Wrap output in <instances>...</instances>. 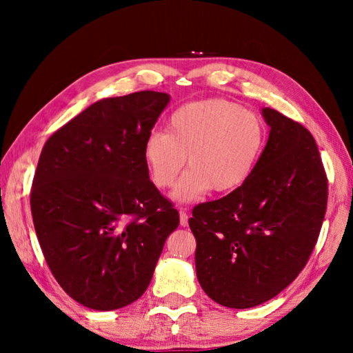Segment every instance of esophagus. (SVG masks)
Listing matches in <instances>:
<instances>
[{
    "instance_id": "1",
    "label": "esophagus",
    "mask_w": 353,
    "mask_h": 353,
    "mask_svg": "<svg viewBox=\"0 0 353 353\" xmlns=\"http://www.w3.org/2000/svg\"><path fill=\"white\" fill-rule=\"evenodd\" d=\"M179 216H181V225L187 227L188 225V214L183 210V208H179Z\"/></svg>"
}]
</instances>
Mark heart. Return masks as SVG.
<instances>
[{
    "mask_svg": "<svg viewBox=\"0 0 353 353\" xmlns=\"http://www.w3.org/2000/svg\"><path fill=\"white\" fill-rule=\"evenodd\" d=\"M265 124L256 113L225 99L188 103L166 124V134L149 135L143 145L149 179L157 188H170L185 172L172 198L194 201L213 190L235 191L252 176L265 148Z\"/></svg>",
    "mask_w": 353,
    "mask_h": 353,
    "instance_id": "1",
    "label": "heart"
}]
</instances>
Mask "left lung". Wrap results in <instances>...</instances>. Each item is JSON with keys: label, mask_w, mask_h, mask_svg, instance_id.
Returning a JSON list of instances; mask_svg holds the SVG:
<instances>
[{"label": "left lung", "mask_w": 353, "mask_h": 353, "mask_svg": "<svg viewBox=\"0 0 353 353\" xmlns=\"http://www.w3.org/2000/svg\"><path fill=\"white\" fill-rule=\"evenodd\" d=\"M270 139L248 182L193 208L196 276L229 308L276 297L303 270L327 208V176L313 135L265 107Z\"/></svg>", "instance_id": "left-lung-1"}]
</instances>
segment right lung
Listing matches in <instances>:
<instances>
[{"instance_id":"add662e5","label":"right lung","mask_w":353,"mask_h":353,"mask_svg":"<svg viewBox=\"0 0 353 353\" xmlns=\"http://www.w3.org/2000/svg\"><path fill=\"white\" fill-rule=\"evenodd\" d=\"M170 94L87 107L41 149L31 212L52 276L83 307L109 312L146 291L179 212L149 181L143 145Z\"/></svg>"}]
</instances>
